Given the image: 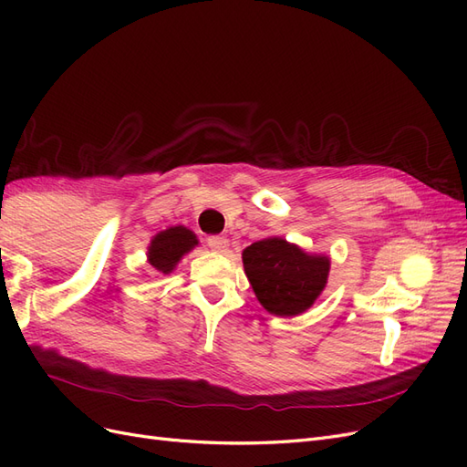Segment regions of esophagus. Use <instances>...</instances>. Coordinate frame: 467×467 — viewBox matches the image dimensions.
<instances>
[{"label": "esophagus", "mask_w": 467, "mask_h": 467, "mask_svg": "<svg viewBox=\"0 0 467 467\" xmlns=\"http://www.w3.org/2000/svg\"><path fill=\"white\" fill-rule=\"evenodd\" d=\"M208 247L212 251H216V253H228L230 251V242L222 235H210L208 237Z\"/></svg>", "instance_id": "obj_1"}]
</instances>
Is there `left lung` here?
<instances>
[{
  "mask_svg": "<svg viewBox=\"0 0 467 467\" xmlns=\"http://www.w3.org/2000/svg\"><path fill=\"white\" fill-rule=\"evenodd\" d=\"M242 259L259 304L278 317L307 312L327 286L331 257L307 253L276 235L245 247Z\"/></svg>",
  "mask_w": 467,
  "mask_h": 467,
  "instance_id": "8db88e82",
  "label": "left lung"
}]
</instances>
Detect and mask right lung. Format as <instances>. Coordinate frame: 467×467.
<instances>
[{
  "label": "right lung",
  "mask_w": 467,
  "mask_h": 467,
  "mask_svg": "<svg viewBox=\"0 0 467 467\" xmlns=\"http://www.w3.org/2000/svg\"><path fill=\"white\" fill-rule=\"evenodd\" d=\"M196 245H199V239H196L192 230L185 228V225H171V228L151 237L146 253L148 263L153 266L155 273L171 275L179 261Z\"/></svg>",
  "instance_id": "add662e5"
}]
</instances>
